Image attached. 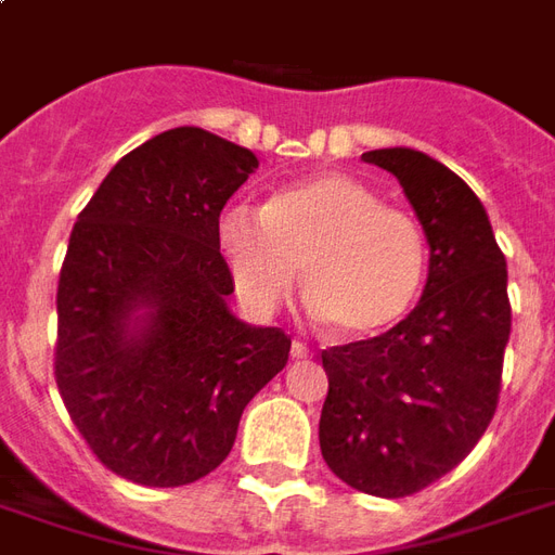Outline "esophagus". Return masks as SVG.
<instances>
[{
    "label": "esophagus",
    "instance_id": "esophagus-1",
    "mask_svg": "<svg viewBox=\"0 0 555 555\" xmlns=\"http://www.w3.org/2000/svg\"><path fill=\"white\" fill-rule=\"evenodd\" d=\"M291 357H294V360H309V357H312V350L306 348L302 341H294V345H291Z\"/></svg>",
    "mask_w": 555,
    "mask_h": 555
}]
</instances>
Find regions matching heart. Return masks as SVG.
I'll list each match as a JSON object with an SVG mask.
<instances>
[{
	"label": "heart",
	"instance_id": "heart-1",
	"mask_svg": "<svg viewBox=\"0 0 555 555\" xmlns=\"http://www.w3.org/2000/svg\"><path fill=\"white\" fill-rule=\"evenodd\" d=\"M217 249L253 312L276 309L300 276L318 321L341 338L384 336L413 309L425 270V231L408 210L348 175L288 183L261 210L229 207Z\"/></svg>",
	"mask_w": 555,
	"mask_h": 555
}]
</instances>
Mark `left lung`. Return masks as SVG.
Wrapping results in <instances>:
<instances>
[{
  "mask_svg": "<svg viewBox=\"0 0 555 555\" xmlns=\"http://www.w3.org/2000/svg\"><path fill=\"white\" fill-rule=\"evenodd\" d=\"M362 159L404 186L430 246L428 282L389 333L321 353L318 437L345 485L398 500L452 473L488 430L512 336L508 270L488 210L449 166L413 147Z\"/></svg>",
  "mask_w": 555,
  "mask_h": 555,
  "instance_id": "obj_1",
  "label": "left lung"
}]
</instances>
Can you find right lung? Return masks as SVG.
Masks as SVG:
<instances>
[{
  "mask_svg": "<svg viewBox=\"0 0 555 555\" xmlns=\"http://www.w3.org/2000/svg\"><path fill=\"white\" fill-rule=\"evenodd\" d=\"M255 169L249 147L175 127L118 159L70 231L55 384L91 452L137 485L217 469L243 408L288 362L279 326L229 309L217 249L219 214Z\"/></svg>",
  "mask_w": 555,
  "mask_h": 555,
  "instance_id": "1",
  "label": "right lung"
}]
</instances>
